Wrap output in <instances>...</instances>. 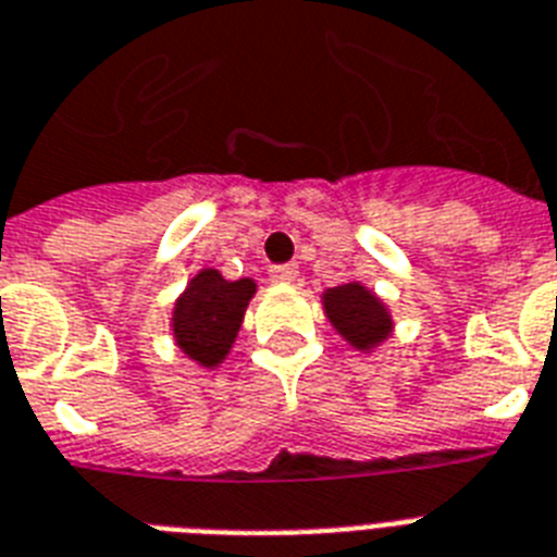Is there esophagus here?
<instances>
[{"mask_svg": "<svg viewBox=\"0 0 557 557\" xmlns=\"http://www.w3.org/2000/svg\"><path fill=\"white\" fill-rule=\"evenodd\" d=\"M298 278L296 264H275L270 268V282L273 284H293Z\"/></svg>", "mask_w": 557, "mask_h": 557, "instance_id": "obj_1", "label": "esophagus"}]
</instances>
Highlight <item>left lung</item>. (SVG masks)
<instances>
[{"label": "left lung", "mask_w": 557, "mask_h": 557, "mask_svg": "<svg viewBox=\"0 0 557 557\" xmlns=\"http://www.w3.org/2000/svg\"><path fill=\"white\" fill-rule=\"evenodd\" d=\"M324 315L344 342L361 352H372L393 335V315L370 287L347 282L321 293Z\"/></svg>", "instance_id": "1"}]
</instances>
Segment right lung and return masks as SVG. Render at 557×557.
Listing matches in <instances>:
<instances>
[{
    "label": "right lung",
    "instance_id": "obj_1",
    "mask_svg": "<svg viewBox=\"0 0 557 557\" xmlns=\"http://www.w3.org/2000/svg\"><path fill=\"white\" fill-rule=\"evenodd\" d=\"M252 296V278L227 282L219 270H199L173 305L170 330L178 350L205 370H215L233 350Z\"/></svg>",
    "mask_w": 557,
    "mask_h": 557
}]
</instances>
